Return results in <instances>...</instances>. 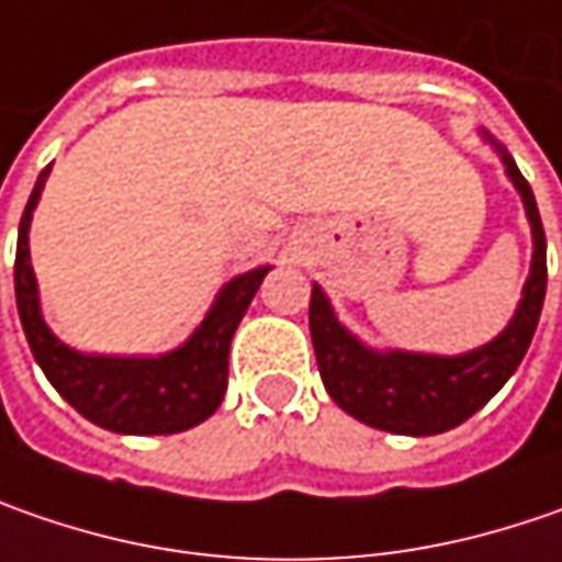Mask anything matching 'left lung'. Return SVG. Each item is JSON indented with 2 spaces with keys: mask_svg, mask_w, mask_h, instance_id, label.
Returning <instances> with one entry per match:
<instances>
[{
  "mask_svg": "<svg viewBox=\"0 0 562 562\" xmlns=\"http://www.w3.org/2000/svg\"><path fill=\"white\" fill-rule=\"evenodd\" d=\"M487 140L494 144V137ZM494 147L506 166V176L522 194L525 216L531 223V241H535L522 302L497 339L465 355H422L400 352V349L378 352L361 346L336 321L321 285L311 289L307 324H311V342L324 386L333 403L364 425L390 434H408V437H430L462 425L513 378V371L519 368V361L531 346L548 292V238L531 184L525 182L519 166L501 144Z\"/></svg>",
  "mask_w": 562,
  "mask_h": 562,
  "instance_id": "obj_1",
  "label": "left lung"
}]
</instances>
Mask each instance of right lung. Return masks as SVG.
Instances as JSON below:
<instances>
[{"label": "right lung", "mask_w": 562, "mask_h": 562, "mask_svg": "<svg viewBox=\"0 0 562 562\" xmlns=\"http://www.w3.org/2000/svg\"><path fill=\"white\" fill-rule=\"evenodd\" d=\"M46 166L31 191L18 226L14 299L21 327L46 380L87 422L115 434H179L207 422L223 403L229 380V342L270 267H257L226 282L216 302L179 349L157 358H112L68 349L40 314L37 277L31 267V216L49 179Z\"/></svg>", "instance_id": "obj_1"}]
</instances>
